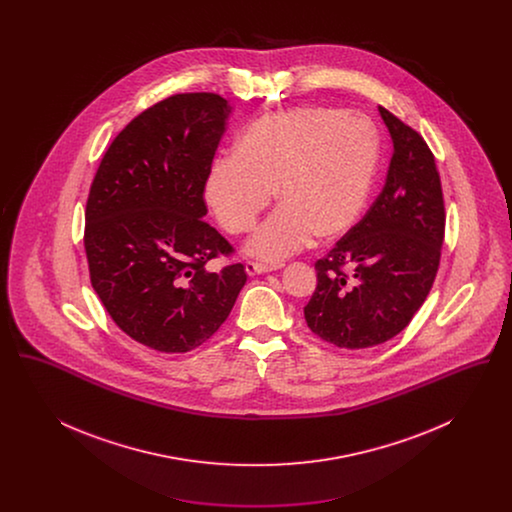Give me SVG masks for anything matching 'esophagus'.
I'll return each instance as SVG.
<instances>
[{
  "label": "esophagus",
  "mask_w": 512,
  "mask_h": 512,
  "mask_svg": "<svg viewBox=\"0 0 512 512\" xmlns=\"http://www.w3.org/2000/svg\"><path fill=\"white\" fill-rule=\"evenodd\" d=\"M278 268H282V265H267V263H257V261H247L245 263V272L249 276L265 274V272H272V270H278Z\"/></svg>",
  "instance_id": "1"
}]
</instances>
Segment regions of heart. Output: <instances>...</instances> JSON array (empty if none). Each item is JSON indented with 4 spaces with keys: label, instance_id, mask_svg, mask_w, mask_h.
Returning <instances> with one entry per match:
<instances>
[{
    "label": "heart",
    "instance_id": "heart-1",
    "mask_svg": "<svg viewBox=\"0 0 512 512\" xmlns=\"http://www.w3.org/2000/svg\"><path fill=\"white\" fill-rule=\"evenodd\" d=\"M380 138L363 113L295 107L245 128L236 153L217 157L205 199L230 234L255 226L276 194L282 203L249 238L247 251L280 261L318 234L336 238L361 217L378 169Z\"/></svg>",
    "mask_w": 512,
    "mask_h": 512
}]
</instances>
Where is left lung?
Instances as JSON below:
<instances>
[{
    "label": "left lung",
    "mask_w": 512,
    "mask_h": 512,
    "mask_svg": "<svg viewBox=\"0 0 512 512\" xmlns=\"http://www.w3.org/2000/svg\"><path fill=\"white\" fill-rule=\"evenodd\" d=\"M393 142L384 190L365 217L315 263L307 326L341 349L391 340L413 320L438 274L445 207L424 138L378 107Z\"/></svg>",
    "instance_id": "8db88e82"
}]
</instances>
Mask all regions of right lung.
Masks as SVG:
<instances>
[{"label":"right lung","mask_w":512,"mask_h":512,"mask_svg":"<svg viewBox=\"0 0 512 512\" xmlns=\"http://www.w3.org/2000/svg\"><path fill=\"white\" fill-rule=\"evenodd\" d=\"M232 113L217 94H176L128 122L86 203L90 280L124 334L186 353L228 318L247 274L207 263L234 249L207 224V174Z\"/></svg>","instance_id":"right-lung-1"}]
</instances>
